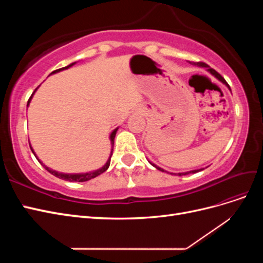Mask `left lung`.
I'll use <instances>...</instances> for the list:
<instances>
[{"label":"left lung","instance_id":"8db88e82","mask_svg":"<svg viewBox=\"0 0 263 263\" xmlns=\"http://www.w3.org/2000/svg\"><path fill=\"white\" fill-rule=\"evenodd\" d=\"M193 63V65H195V66H198V67H205V68H208V70L210 71V72L213 74V76H215V77H216L217 79H218V80L219 81H221L222 83H225L228 87H229V85L227 84V82H226V80H225V79L224 78H222L218 72H217V71H215L214 69H211V68H209V66L208 65H206V63L205 62H192ZM229 89H230V87H229ZM151 164H153V163H151ZM154 166H155V168H157L158 170H160V171H163L161 168H159V166H157L156 164H153ZM201 170H203V169H201ZM201 170H193V171H190V172H185V173H179V176H185V174H189V173H196V172H198V171H201Z\"/></svg>","mask_w":263,"mask_h":263}]
</instances>
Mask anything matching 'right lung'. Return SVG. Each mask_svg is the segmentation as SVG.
<instances>
[{"label": "right lung", "mask_w": 263, "mask_h": 263, "mask_svg": "<svg viewBox=\"0 0 263 263\" xmlns=\"http://www.w3.org/2000/svg\"><path fill=\"white\" fill-rule=\"evenodd\" d=\"M74 65V62L73 63H71V65H69V66H67V67H65V68H61V69H57V70H54V71H52L51 73H55V72H59V71H61V70H65V69H68V68H70L71 66H73ZM37 90V89H36ZM35 90V91H36ZM35 91H34V93H35ZM33 93V94H34ZM33 94H31V97H33ZM31 97L29 98V100H28V102H27V105L29 104V102H30V99H31ZM116 132H117V128L110 134V141H112V144H114V139H115V135H116ZM30 147V149H31V151H33V154L35 155V157H36V154L34 153V150H33V148H31V146H29ZM113 150V149H112ZM112 155H113V151H110V156H109V158H108V160H107V162H106V164L104 165V166H102L101 169H99V170H97V171H93V172H87V173H80V174H67V173H60V172H57V171H54V170H51V169H49L48 166H46L41 160H39L38 159V161L41 162L42 164H43V166L44 168L48 171L49 173H51L52 176H54V177H57V178H59V179H62V180H66V181H70V182H85V181H89V180H91V179H93V178H95V177H98V176H100V174H102L103 172H105L107 169H108V166H109V163H110V157H112Z\"/></svg>", "instance_id": "1"}]
</instances>
